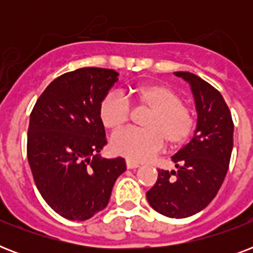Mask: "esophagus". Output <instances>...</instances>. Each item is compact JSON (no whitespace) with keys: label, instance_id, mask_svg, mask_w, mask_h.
<instances>
[{"label":"esophagus","instance_id":"esophagus-1","mask_svg":"<svg viewBox=\"0 0 253 253\" xmlns=\"http://www.w3.org/2000/svg\"><path fill=\"white\" fill-rule=\"evenodd\" d=\"M126 166L128 169H135L139 167V163L136 162H131V160H126Z\"/></svg>","mask_w":253,"mask_h":253}]
</instances>
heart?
<instances>
[{
    "label": "heart",
    "mask_w": 253,
    "mask_h": 253,
    "mask_svg": "<svg viewBox=\"0 0 253 253\" xmlns=\"http://www.w3.org/2000/svg\"><path fill=\"white\" fill-rule=\"evenodd\" d=\"M130 95L134 101L152 110L144 121V130L128 128L113 136L114 152L131 162L148 160L164 147L181 146L194 130L196 118L182 103L180 94L167 85L150 83L132 87ZM130 103L118 93H109L99 105V119L110 131L122 128L130 119Z\"/></svg>",
    "instance_id": "b5f03b06"
}]
</instances>
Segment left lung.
I'll return each instance as SVG.
<instances>
[{
  "mask_svg": "<svg viewBox=\"0 0 253 253\" xmlns=\"http://www.w3.org/2000/svg\"><path fill=\"white\" fill-rule=\"evenodd\" d=\"M189 83L197 110L192 140L172 156L177 170L159 169L147 192L151 208L169 218H188L208 206L223 184L234 142V123L215 87L190 72H174Z\"/></svg>",
  "mask_w": 253,
  "mask_h": 253,
  "instance_id": "1",
  "label": "left lung"
}]
</instances>
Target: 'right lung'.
<instances>
[{
  "label": "right lung",
  "instance_id": "right-lung-1",
  "mask_svg": "<svg viewBox=\"0 0 253 253\" xmlns=\"http://www.w3.org/2000/svg\"><path fill=\"white\" fill-rule=\"evenodd\" d=\"M118 73L80 68L45 87L30 115L27 159L34 181L48 206L71 220H86L109 204L123 158L101 159L106 134L99 105Z\"/></svg>",
  "mask_w": 253,
  "mask_h": 253
}]
</instances>
